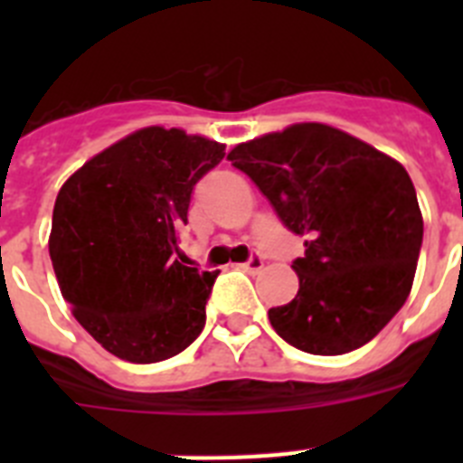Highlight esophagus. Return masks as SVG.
Here are the masks:
<instances>
[{
	"instance_id": "obj_1",
	"label": "esophagus",
	"mask_w": 463,
	"mask_h": 463,
	"mask_svg": "<svg viewBox=\"0 0 463 463\" xmlns=\"http://www.w3.org/2000/svg\"><path fill=\"white\" fill-rule=\"evenodd\" d=\"M264 267V260H261V255H250V260L248 261H243V264H241V269H243V271H260V269Z\"/></svg>"
}]
</instances>
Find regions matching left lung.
Masks as SVG:
<instances>
[{"instance_id":"left-lung-1","label":"left lung","mask_w":463,"mask_h":463,"mask_svg":"<svg viewBox=\"0 0 463 463\" xmlns=\"http://www.w3.org/2000/svg\"><path fill=\"white\" fill-rule=\"evenodd\" d=\"M248 174L306 252L297 297L269 310L282 341L310 354L366 345L406 304L424 222L411 175L369 143L320 122L241 143Z\"/></svg>"}]
</instances>
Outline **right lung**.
I'll return each mask as SVG.
<instances>
[{
	"label": "right lung",
	"instance_id": "add662e5",
	"mask_svg": "<svg viewBox=\"0 0 463 463\" xmlns=\"http://www.w3.org/2000/svg\"><path fill=\"white\" fill-rule=\"evenodd\" d=\"M222 157V143L146 127L94 155L57 194L52 269L73 317L110 354L162 362L202 334L218 271L175 257L194 185Z\"/></svg>",
	"mask_w": 463,
	"mask_h": 463
}]
</instances>
